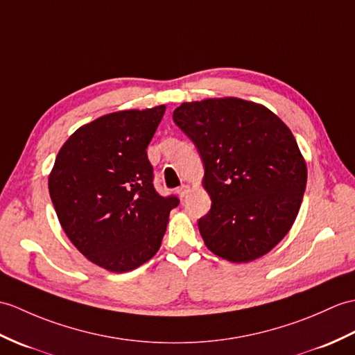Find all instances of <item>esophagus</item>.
<instances>
[{"instance_id":"obj_1","label":"esophagus","mask_w":355,"mask_h":355,"mask_svg":"<svg viewBox=\"0 0 355 355\" xmlns=\"http://www.w3.org/2000/svg\"><path fill=\"white\" fill-rule=\"evenodd\" d=\"M189 191H191V189H189V186H181L178 191H177V193H178L180 198H184L189 193Z\"/></svg>"}]
</instances>
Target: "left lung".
<instances>
[{
  "label": "left lung",
  "instance_id": "left-lung-1",
  "mask_svg": "<svg viewBox=\"0 0 355 355\" xmlns=\"http://www.w3.org/2000/svg\"><path fill=\"white\" fill-rule=\"evenodd\" d=\"M172 118L204 163L211 207L198 228L205 246L232 263L268 254L292 228L307 183L289 127L268 107L234 96L183 103Z\"/></svg>",
  "mask_w": 355,
  "mask_h": 355
}]
</instances>
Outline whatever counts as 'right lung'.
<instances>
[{
    "label": "right lung",
    "mask_w": 355,
    "mask_h": 355,
    "mask_svg": "<svg viewBox=\"0 0 355 355\" xmlns=\"http://www.w3.org/2000/svg\"><path fill=\"white\" fill-rule=\"evenodd\" d=\"M164 105L119 110L73 131L57 154L48 189L72 245L105 270L128 272L159 251L178 198L155 192L146 148Z\"/></svg>",
    "instance_id": "obj_1"
}]
</instances>
